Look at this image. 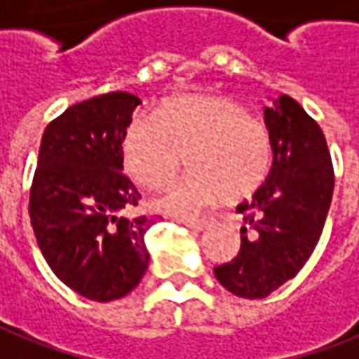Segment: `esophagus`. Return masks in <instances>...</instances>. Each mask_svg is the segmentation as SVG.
Here are the masks:
<instances>
[{"mask_svg":"<svg viewBox=\"0 0 359 359\" xmlns=\"http://www.w3.org/2000/svg\"><path fill=\"white\" fill-rule=\"evenodd\" d=\"M182 224L190 228V230H196V231H202L206 230V226H208V222L206 220H182Z\"/></svg>","mask_w":359,"mask_h":359,"instance_id":"34e87169","label":"esophagus"}]
</instances>
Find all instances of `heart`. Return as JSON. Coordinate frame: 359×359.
<instances>
[{
    "label": "heart",
    "mask_w": 359,
    "mask_h": 359,
    "mask_svg": "<svg viewBox=\"0 0 359 359\" xmlns=\"http://www.w3.org/2000/svg\"><path fill=\"white\" fill-rule=\"evenodd\" d=\"M182 155L190 172L153 198V208L172 218H190L222 196L253 194L271 169V135L241 104L216 96L169 97L123 131V167L143 187L165 184Z\"/></svg>",
    "instance_id": "1"
}]
</instances>
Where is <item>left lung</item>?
<instances>
[{
    "instance_id": "obj_1",
    "label": "left lung",
    "mask_w": 359,
    "mask_h": 359,
    "mask_svg": "<svg viewBox=\"0 0 359 359\" xmlns=\"http://www.w3.org/2000/svg\"><path fill=\"white\" fill-rule=\"evenodd\" d=\"M273 163L243 214L241 245L230 263L214 267L226 291L263 299L292 279L320 240L332 202L334 170L320 126L291 96L263 109Z\"/></svg>"
}]
</instances>
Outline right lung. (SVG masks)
Here are the masks:
<instances>
[{"instance_id":"add662e5","label":"right lung","mask_w":359,"mask_h":359,"mask_svg":"<svg viewBox=\"0 0 359 359\" xmlns=\"http://www.w3.org/2000/svg\"><path fill=\"white\" fill-rule=\"evenodd\" d=\"M141 100L109 92L46 126L29 214L36 243L60 281L90 301L121 299L149 267L147 216L129 218L141 194L123 175L121 137Z\"/></svg>"}]
</instances>
